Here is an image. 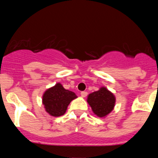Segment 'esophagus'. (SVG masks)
Segmentation results:
<instances>
[{"instance_id":"esophagus-1","label":"esophagus","mask_w":158,"mask_h":158,"mask_svg":"<svg viewBox=\"0 0 158 158\" xmlns=\"http://www.w3.org/2000/svg\"><path fill=\"white\" fill-rule=\"evenodd\" d=\"M87 95H88V93L85 91H83L81 93V96L82 97H85V96H87Z\"/></svg>"}]
</instances>
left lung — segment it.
I'll use <instances>...</instances> for the list:
<instances>
[{"instance_id":"1","label":"left lung","mask_w":158,"mask_h":158,"mask_svg":"<svg viewBox=\"0 0 158 158\" xmlns=\"http://www.w3.org/2000/svg\"><path fill=\"white\" fill-rule=\"evenodd\" d=\"M87 101L96 115L104 117L114 108L115 98L111 92L102 87L99 91L89 94Z\"/></svg>"}]
</instances>
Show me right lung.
Returning <instances> with one entry per match:
<instances>
[{
    "label": "right lung",
    "mask_w": 158,
    "mask_h": 158,
    "mask_svg": "<svg viewBox=\"0 0 158 158\" xmlns=\"http://www.w3.org/2000/svg\"><path fill=\"white\" fill-rule=\"evenodd\" d=\"M77 96L73 92L67 90L60 83L47 89L43 96L45 109L52 116H61L65 113L67 107Z\"/></svg>",
    "instance_id": "1"
}]
</instances>
